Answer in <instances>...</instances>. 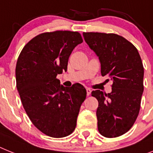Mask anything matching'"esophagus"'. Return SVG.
<instances>
[{"label":"esophagus","mask_w":153,"mask_h":153,"mask_svg":"<svg viewBox=\"0 0 153 153\" xmlns=\"http://www.w3.org/2000/svg\"><path fill=\"white\" fill-rule=\"evenodd\" d=\"M91 92H92V90H91L90 88H86V92H87V96H89V95L91 94Z\"/></svg>","instance_id":"obj_1"}]
</instances>
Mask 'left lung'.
<instances>
[{
  "label": "left lung",
  "instance_id": "left-lung-1",
  "mask_svg": "<svg viewBox=\"0 0 153 153\" xmlns=\"http://www.w3.org/2000/svg\"><path fill=\"white\" fill-rule=\"evenodd\" d=\"M85 43L99 57L102 76L112 80V92L92 91L99 102V132L116 138L130 130L138 115L144 90V68L138 50L114 33H83Z\"/></svg>",
  "mask_w": 153,
  "mask_h": 153
}]
</instances>
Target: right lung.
I'll list each match as a JSON object with an SVG mask.
<instances>
[{"label":"right lung","mask_w":153,"mask_h":153,"mask_svg":"<svg viewBox=\"0 0 153 153\" xmlns=\"http://www.w3.org/2000/svg\"><path fill=\"white\" fill-rule=\"evenodd\" d=\"M82 41L78 32L42 33L25 45L18 58L16 86L23 107L32 123L50 137L63 138L74 131L86 97L83 85L65 87L57 79Z\"/></svg>","instance_id":"add662e5"}]
</instances>
